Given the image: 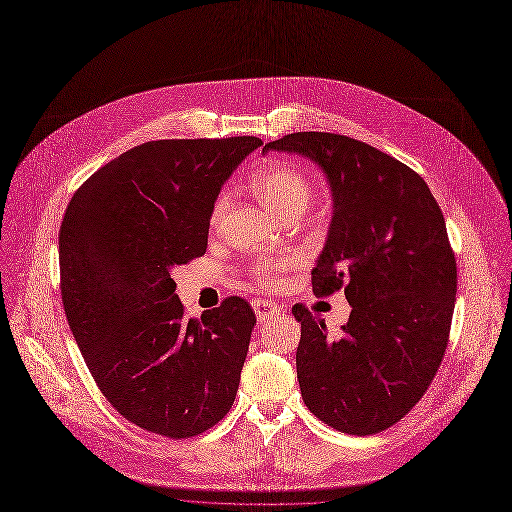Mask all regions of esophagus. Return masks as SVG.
Listing matches in <instances>:
<instances>
[{"label": "esophagus", "instance_id": "1", "mask_svg": "<svg viewBox=\"0 0 512 512\" xmlns=\"http://www.w3.org/2000/svg\"><path fill=\"white\" fill-rule=\"evenodd\" d=\"M253 310H255V314H257L259 324H263L265 320H269V318H273V316H277V314L282 312L280 306H275V304L265 302V300H255V302H253Z\"/></svg>", "mask_w": 512, "mask_h": 512}]
</instances>
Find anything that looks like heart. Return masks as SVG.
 <instances>
[{
    "label": "heart",
    "mask_w": 512,
    "mask_h": 512,
    "mask_svg": "<svg viewBox=\"0 0 512 512\" xmlns=\"http://www.w3.org/2000/svg\"><path fill=\"white\" fill-rule=\"evenodd\" d=\"M251 190L261 200V204L280 218L300 216L310 200L312 188L302 169L290 161H271L261 165L251 173ZM228 192H222L210 212V224L216 226L226 208H228ZM296 263V259H261L251 267V277L259 288H273L284 280V271Z\"/></svg>",
    "instance_id": "obj_1"
}]
</instances>
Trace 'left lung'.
<instances>
[{"mask_svg":"<svg viewBox=\"0 0 512 512\" xmlns=\"http://www.w3.org/2000/svg\"><path fill=\"white\" fill-rule=\"evenodd\" d=\"M263 151L308 157L333 192L312 292L343 288L351 314L329 339L322 318L292 308L304 404L341 433H382L423 398L447 349L457 265L443 212L421 175L355 138L294 132Z\"/></svg>","mask_w":512,"mask_h":512,"instance_id":"obj_1","label":"left lung"}]
</instances>
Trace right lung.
Returning a JSON list of instances; mask_svg holds the SVG:
<instances>
[{"instance_id": "obj_1", "label": "right lung", "mask_w": 512, "mask_h": 512, "mask_svg": "<svg viewBox=\"0 0 512 512\" xmlns=\"http://www.w3.org/2000/svg\"><path fill=\"white\" fill-rule=\"evenodd\" d=\"M257 136L138 145L73 194L59 230L69 329L108 402L145 431L188 439L235 402L255 312L226 298L188 318L173 267L202 257L224 181Z\"/></svg>"}]
</instances>
